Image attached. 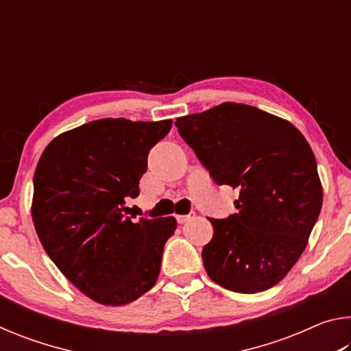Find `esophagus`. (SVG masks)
<instances>
[{
    "label": "esophagus",
    "instance_id": "obj_1",
    "mask_svg": "<svg viewBox=\"0 0 351 351\" xmlns=\"http://www.w3.org/2000/svg\"><path fill=\"white\" fill-rule=\"evenodd\" d=\"M193 217H195V212H190L189 215H176V219H178V223L182 224V223L189 221V219H190V218H193Z\"/></svg>",
    "mask_w": 351,
    "mask_h": 351
}]
</instances>
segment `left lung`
<instances>
[{
    "label": "left lung",
    "instance_id": "1",
    "mask_svg": "<svg viewBox=\"0 0 351 351\" xmlns=\"http://www.w3.org/2000/svg\"><path fill=\"white\" fill-rule=\"evenodd\" d=\"M175 125L218 186L240 190L239 212L209 218L207 276L235 293L272 288L305 251L322 209L310 144L291 122L235 102L178 117Z\"/></svg>",
    "mask_w": 351,
    "mask_h": 351
}]
</instances>
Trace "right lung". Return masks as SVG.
Returning <instances> with one entry per match:
<instances>
[{
  "mask_svg": "<svg viewBox=\"0 0 351 351\" xmlns=\"http://www.w3.org/2000/svg\"><path fill=\"white\" fill-rule=\"evenodd\" d=\"M171 121L99 119L58 134L34 175L32 219L46 254L94 302L121 306L158 280L176 219L128 217L150 148Z\"/></svg>",
  "mask_w": 351,
  "mask_h": 351,
  "instance_id": "add662e5",
  "label": "right lung"
}]
</instances>
